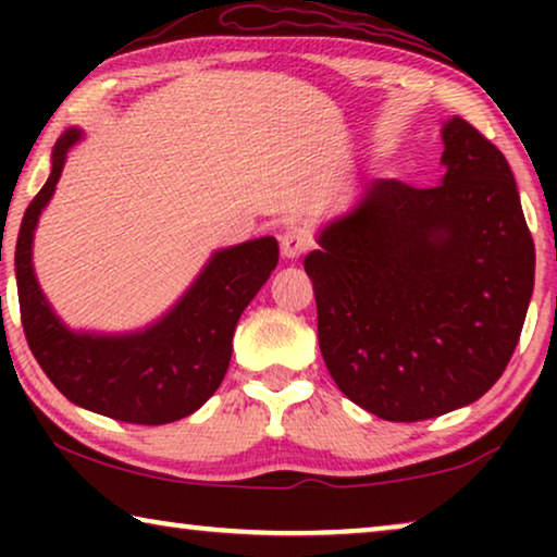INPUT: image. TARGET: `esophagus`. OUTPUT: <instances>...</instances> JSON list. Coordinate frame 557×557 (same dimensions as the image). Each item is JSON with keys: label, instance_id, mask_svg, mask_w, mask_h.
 <instances>
[{"label": "esophagus", "instance_id": "34e87169", "mask_svg": "<svg viewBox=\"0 0 557 557\" xmlns=\"http://www.w3.org/2000/svg\"><path fill=\"white\" fill-rule=\"evenodd\" d=\"M309 248H311V238L301 231V227H288V231L281 235V253L292 258V261L307 253Z\"/></svg>", "mask_w": 557, "mask_h": 557}]
</instances>
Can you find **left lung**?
<instances>
[{"mask_svg":"<svg viewBox=\"0 0 557 557\" xmlns=\"http://www.w3.org/2000/svg\"><path fill=\"white\" fill-rule=\"evenodd\" d=\"M438 187L377 180L304 258L326 370L385 421H425L490 391L535 286V243L507 159L456 116Z\"/></svg>","mask_w":557,"mask_h":557,"instance_id":"8db88e82","label":"left lung"}]
</instances>
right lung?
Here are the masks:
<instances>
[{
	"instance_id": "obj_1",
	"label": "right lung",
	"mask_w": 557,
	"mask_h": 557,
	"mask_svg": "<svg viewBox=\"0 0 557 557\" xmlns=\"http://www.w3.org/2000/svg\"><path fill=\"white\" fill-rule=\"evenodd\" d=\"M81 139L67 128L52 149V172L22 218L14 271L27 345L52 385L94 413L162 425L195 413L223 383L235 324L278 263L276 238L248 240L212 256L195 286L162 322L126 337L73 334L58 322L33 271L37 218L55 193L65 154Z\"/></svg>"
}]
</instances>
